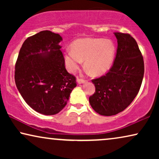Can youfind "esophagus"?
I'll return each mask as SVG.
<instances>
[{
	"instance_id": "obj_1",
	"label": "esophagus",
	"mask_w": 159,
	"mask_h": 159,
	"mask_svg": "<svg viewBox=\"0 0 159 159\" xmlns=\"http://www.w3.org/2000/svg\"><path fill=\"white\" fill-rule=\"evenodd\" d=\"M77 83L78 84H84V83H85L86 82V80H82V79H77Z\"/></svg>"
}]
</instances>
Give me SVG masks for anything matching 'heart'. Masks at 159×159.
I'll use <instances>...</instances> for the list:
<instances>
[{"label":"heart","mask_w":159,"mask_h":159,"mask_svg":"<svg viewBox=\"0 0 159 159\" xmlns=\"http://www.w3.org/2000/svg\"><path fill=\"white\" fill-rule=\"evenodd\" d=\"M116 46L109 39L84 38L74 41L71 50L64 53V59L67 70L75 72L84 60L85 67L93 75L107 72L114 63Z\"/></svg>","instance_id":"obj_1"}]
</instances>
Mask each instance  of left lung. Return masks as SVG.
<instances>
[{
  "label": "left lung",
  "mask_w": 159,
  "mask_h": 159,
  "mask_svg": "<svg viewBox=\"0 0 159 159\" xmlns=\"http://www.w3.org/2000/svg\"><path fill=\"white\" fill-rule=\"evenodd\" d=\"M114 35L118 47L114 64L106 75L92 80L95 92L89 98L95 111L103 116L116 115L129 106L144 76V61L136 40L129 34Z\"/></svg>",
  "instance_id": "obj_1"
}]
</instances>
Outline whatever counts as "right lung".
<instances>
[{"instance_id": "right-lung-1", "label": "right lung", "mask_w": 159, "mask_h": 159, "mask_svg": "<svg viewBox=\"0 0 159 159\" xmlns=\"http://www.w3.org/2000/svg\"><path fill=\"white\" fill-rule=\"evenodd\" d=\"M61 36L44 30L28 38L19 51L15 82L23 99L35 111L54 115L66 105L77 86L65 68Z\"/></svg>"}]
</instances>
